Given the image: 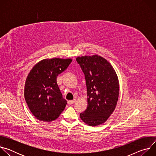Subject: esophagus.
<instances>
[{"mask_svg":"<svg viewBox=\"0 0 156 156\" xmlns=\"http://www.w3.org/2000/svg\"><path fill=\"white\" fill-rule=\"evenodd\" d=\"M76 101V100L75 99H74V100H71V101H68V104L69 105H71V104H74L75 103V102Z\"/></svg>","mask_w":156,"mask_h":156,"instance_id":"esophagus-1","label":"esophagus"}]
</instances>
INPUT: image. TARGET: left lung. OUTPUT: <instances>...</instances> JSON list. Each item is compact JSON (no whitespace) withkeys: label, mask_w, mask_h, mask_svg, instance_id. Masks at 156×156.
<instances>
[{"label":"left lung","mask_w":156,"mask_h":156,"mask_svg":"<svg viewBox=\"0 0 156 156\" xmlns=\"http://www.w3.org/2000/svg\"><path fill=\"white\" fill-rule=\"evenodd\" d=\"M76 60L84 75L88 97L87 107L80 117L90 126L104 123L112 114L117 103V75L112 66L101 56L78 57Z\"/></svg>","instance_id":"1"}]
</instances>
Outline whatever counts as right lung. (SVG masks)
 Returning <instances> with one entry per match:
<instances>
[{
  "label": "right lung",
  "mask_w": 156,
  "mask_h": 156,
  "mask_svg": "<svg viewBox=\"0 0 156 156\" xmlns=\"http://www.w3.org/2000/svg\"><path fill=\"white\" fill-rule=\"evenodd\" d=\"M72 60L54 58L37 63L28 74L25 86V98L31 113L39 120L52 122L64 110L57 76L65 70Z\"/></svg>",
  "instance_id": "right-lung-1"
}]
</instances>
